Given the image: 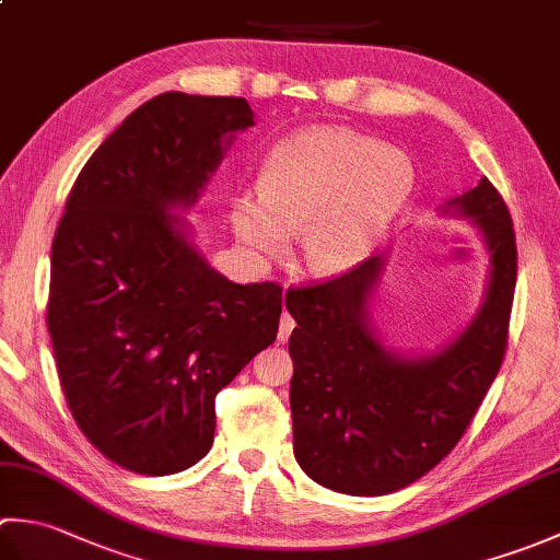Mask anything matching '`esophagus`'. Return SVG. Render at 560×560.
I'll use <instances>...</instances> for the list:
<instances>
[{"label":"esophagus","mask_w":560,"mask_h":560,"mask_svg":"<svg viewBox=\"0 0 560 560\" xmlns=\"http://www.w3.org/2000/svg\"><path fill=\"white\" fill-rule=\"evenodd\" d=\"M293 327H295V319L289 313H283L281 315V323H279V341H287L291 337Z\"/></svg>","instance_id":"34e87169"}]
</instances>
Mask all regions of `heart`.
<instances>
[{
	"label": "heart",
	"instance_id": "b5f03b06",
	"mask_svg": "<svg viewBox=\"0 0 560 560\" xmlns=\"http://www.w3.org/2000/svg\"><path fill=\"white\" fill-rule=\"evenodd\" d=\"M411 192L413 165L401 151L351 129L317 127L271 147L259 195H237L231 223L259 255H279L301 233L303 265L329 277L359 265Z\"/></svg>",
	"mask_w": 560,
	"mask_h": 560
}]
</instances>
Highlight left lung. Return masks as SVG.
Wrapping results in <instances>:
<instances>
[{"label":"left lung","instance_id":"obj_1","mask_svg":"<svg viewBox=\"0 0 560 560\" xmlns=\"http://www.w3.org/2000/svg\"><path fill=\"white\" fill-rule=\"evenodd\" d=\"M450 207L481 231L491 281L447 349L416 359L383 349L368 313L380 257L287 293L299 323L289 339L293 452L325 489L385 495L421 479L459 443L501 371L517 281L513 219L486 177Z\"/></svg>","mask_w":560,"mask_h":560}]
</instances>
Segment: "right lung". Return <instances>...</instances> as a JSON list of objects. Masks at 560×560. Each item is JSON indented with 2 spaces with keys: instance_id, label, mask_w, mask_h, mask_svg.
<instances>
[{
  "instance_id": "right-lung-1",
  "label": "right lung",
  "mask_w": 560,
  "mask_h": 560,
  "mask_svg": "<svg viewBox=\"0 0 560 560\" xmlns=\"http://www.w3.org/2000/svg\"><path fill=\"white\" fill-rule=\"evenodd\" d=\"M245 98L168 91L103 141L52 241L47 329L69 411L101 455L165 477L213 443V399L277 339L281 287L213 271L168 209L195 205Z\"/></svg>"
}]
</instances>
